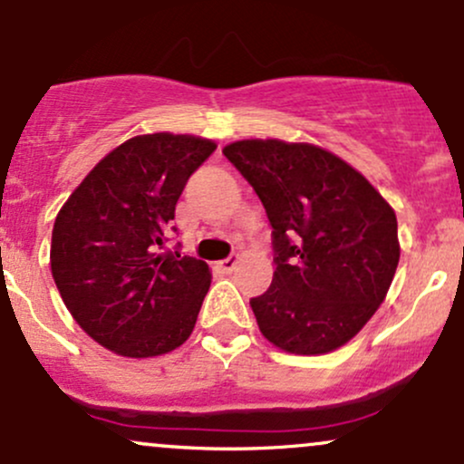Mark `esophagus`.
<instances>
[{"label": "esophagus", "instance_id": "esophagus-1", "mask_svg": "<svg viewBox=\"0 0 464 464\" xmlns=\"http://www.w3.org/2000/svg\"><path fill=\"white\" fill-rule=\"evenodd\" d=\"M236 266H237V257H227V259H222V262H218V268L220 270H225V273H233V270H236Z\"/></svg>", "mask_w": 464, "mask_h": 464}]
</instances>
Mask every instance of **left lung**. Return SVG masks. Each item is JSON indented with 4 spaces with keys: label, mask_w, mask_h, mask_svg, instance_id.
Listing matches in <instances>:
<instances>
[{
    "label": "left lung",
    "mask_w": 464,
    "mask_h": 464,
    "mask_svg": "<svg viewBox=\"0 0 464 464\" xmlns=\"http://www.w3.org/2000/svg\"><path fill=\"white\" fill-rule=\"evenodd\" d=\"M222 152L273 225V284L250 299L259 332L287 353L340 349L392 284L395 211L358 169L314 143L242 140Z\"/></svg>",
    "instance_id": "8db88e82"
}]
</instances>
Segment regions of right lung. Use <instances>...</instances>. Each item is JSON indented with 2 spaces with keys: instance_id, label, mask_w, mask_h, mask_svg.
Returning a JSON list of instances; mask_svg holds the SVG:
<instances>
[{
  "instance_id": "right-lung-1",
  "label": "right lung",
  "mask_w": 464,
  "mask_h": 464,
  "mask_svg": "<svg viewBox=\"0 0 464 464\" xmlns=\"http://www.w3.org/2000/svg\"><path fill=\"white\" fill-rule=\"evenodd\" d=\"M214 150L196 135H137L106 154L58 211L52 276L73 321L104 349L154 358L194 332L209 266L159 248L185 183Z\"/></svg>"
}]
</instances>
